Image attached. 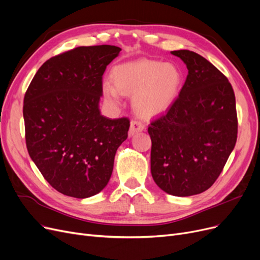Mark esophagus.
<instances>
[{
    "label": "esophagus",
    "instance_id": "34e87169",
    "mask_svg": "<svg viewBox=\"0 0 260 260\" xmlns=\"http://www.w3.org/2000/svg\"><path fill=\"white\" fill-rule=\"evenodd\" d=\"M144 128H145V125L141 121L136 120V119L132 120L131 121V128H129V136H133L135 133L142 132Z\"/></svg>",
    "mask_w": 260,
    "mask_h": 260
}]
</instances>
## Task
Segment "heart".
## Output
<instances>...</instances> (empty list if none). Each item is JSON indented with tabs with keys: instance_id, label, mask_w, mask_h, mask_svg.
Listing matches in <instances>:
<instances>
[{
	"instance_id": "1",
	"label": "heart",
	"mask_w": 260,
	"mask_h": 260,
	"mask_svg": "<svg viewBox=\"0 0 260 260\" xmlns=\"http://www.w3.org/2000/svg\"><path fill=\"white\" fill-rule=\"evenodd\" d=\"M112 82L102 85L103 94L111 104H117L122 93L133 94V103L141 115L153 117L161 114L176 99L183 75L175 64L158 60L140 59L115 67Z\"/></svg>"
}]
</instances>
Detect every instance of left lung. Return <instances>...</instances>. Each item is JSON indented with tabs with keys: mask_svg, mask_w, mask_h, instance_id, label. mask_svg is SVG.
Instances as JSON below:
<instances>
[{
	"mask_svg": "<svg viewBox=\"0 0 260 260\" xmlns=\"http://www.w3.org/2000/svg\"><path fill=\"white\" fill-rule=\"evenodd\" d=\"M188 69L167 112L149 125L151 172L165 192L189 197L216 182L238 134L236 99L228 77L203 56L172 51Z\"/></svg>",
	"mask_w": 260,
	"mask_h": 260,
	"instance_id": "left-lung-1",
	"label": "left lung"
}]
</instances>
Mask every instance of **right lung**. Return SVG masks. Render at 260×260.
<instances>
[{"mask_svg": "<svg viewBox=\"0 0 260 260\" xmlns=\"http://www.w3.org/2000/svg\"><path fill=\"white\" fill-rule=\"evenodd\" d=\"M120 51L103 44L56 55L39 68L25 92L28 154L64 196L85 199L102 191L128 136V118L109 119L99 109L103 74Z\"/></svg>", "mask_w": 260, "mask_h": 260, "instance_id": "obj_1", "label": "right lung"}]
</instances>
